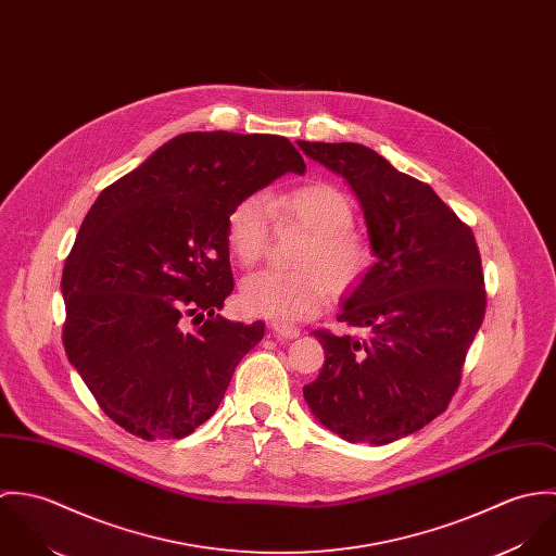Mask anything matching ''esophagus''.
<instances>
[{
    "mask_svg": "<svg viewBox=\"0 0 556 556\" xmlns=\"http://www.w3.org/2000/svg\"><path fill=\"white\" fill-rule=\"evenodd\" d=\"M271 331L276 338H298L300 336V329L293 325H287V323H271Z\"/></svg>",
    "mask_w": 556,
    "mask_h": 556,
    "instance_id": "1",
    "label": "esophagus"
}]
</instances>
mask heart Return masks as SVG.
Instances as JSON below:
<instances>
[{"mask_svg": "<svg viewBox=\"0 0 556 556\" xmlns=\"http://www.w3.org/2000/svg\"><path fill=\"white\" fill-rule=\"evenodd\" d=\"M278 227H302L298 271H258L241 285L239 302L248 315L276 323H300L318 315L333 293H349L370 274L375 248L353 229L355 207L349 194L327 181H311L269 197L239 199L227 218V241L241 267H254Z\"/></svg>", "mask_w": 556, "mask_h": 556, "instance_id": "b5f03b06", "label": "heart"}]
</instances>
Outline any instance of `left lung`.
<instances>
[{
    "label": "left lung",
    "instance_id": "1",
    "mask_svg": "<svg viewBox=\"0 0 556 556\" xmlns=\"http://www.w3.org/2000/svg\"><path fill=\"white\" fill-rule=\"evenodd\" d=\"M357 194L379 261L342 306L366 338L315 329L325 349L304 397L351 443L386 445L441 415L485 315L476 236L437 192L359 143L298 141Z\"/></svg>",
    "mask_w": 556,
    "mask_h": 556
}]
</instances>
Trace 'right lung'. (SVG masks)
Here are the masks:
<instances>
[{
	"label": "right lung",
	"mask_w": 556,
	"mask_h": 556,
	"mask_svg": "<svg viewBox=\"0 0 556 556\" xmlns=\"http://www.w3.org/2000/svg\"><path fill=\"white\" fill-rule=\"evenodd\" d=\"M304 168L278 135L184 132L98 194L62 274V340L126 432L181 439L216 413L265 327L218 315L233 293L229 212Z\"/></svg>",
	"instance_id": "1"
}]
</instances>
